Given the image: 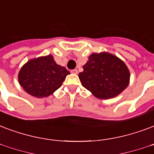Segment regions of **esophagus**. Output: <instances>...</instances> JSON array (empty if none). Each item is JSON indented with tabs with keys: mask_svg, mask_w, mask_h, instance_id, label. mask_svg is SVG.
Returning a JSON list of instances; mask_svg holds the SVG:
<instances>
[{
	"mask_svg": "<svg viewBox=\"0 0 154 154\" xmlns=\"http://www.w3.org/2000/svg\"><path fill=\"white\" fill-rule=\"evenodd\" d=\"M71 72L72 73H73V74H77V69H72V70H71Z\"/></svg>",
	"mask_w": 154,
	"mask_h": 154,
	"instance_id": "34e87169",
	"label": "esophagus"
}]
</instances>
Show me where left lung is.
<instances>
[{
    "label": "left lung",
    "mask_w": 154,
    "mask_h": 154,
    "mask_svg": "<svg viewBox=\"0 0 154 154\" xmlns=\"http://www.w3.org/2000/svg\"><path fill=\"white\" fill-rule=\"evenodd\" d=\"M83 69L79 73L82 85L98 98H115L129 84L130 72L127 65L108 52L91 54Z\"/></svg>",
    "instance_id": "8db88e82"
}]
</instances>
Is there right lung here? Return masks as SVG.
Returning <instances> with one entry per match:
<instances>
[{"label": "right lung", "mask_w": 154, "mask_h": 154, "mask_svg": "<svg viewBox=\"0 0 154 154\" xmlns=\"http://www.w3.org/2000/svg\"><path fill=\"white\" fill-rule=\"evenodd\" d=\"M69 73L64 67L56 64L53 56L48 55L26 62L20 69L18 82L29 94L44 98L58 90Z\"/></svg>", "instance_id": "right-lung-1"}]
</instances>
